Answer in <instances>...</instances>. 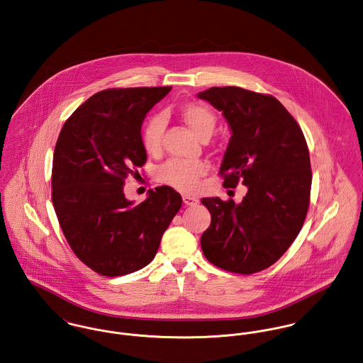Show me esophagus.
I'll return each instance as SVG.
<instances>
[{
    "instance_id": "34e87169",
    "label": "esophagus",
    "mask_w": 363,
    "mask_h": 363,
    "mask_svg": "<svg viewBox=\"0 0 363 363\" xmlns=\"http://www.w3.org/2000/svg\"><path fill=\"white\" fill-rule=\"evenodd\" d=\"M182 200H184V203H185L186 206H196V204L199 203V200L191 195H182Z\"/></svg>"
}]
</instances>
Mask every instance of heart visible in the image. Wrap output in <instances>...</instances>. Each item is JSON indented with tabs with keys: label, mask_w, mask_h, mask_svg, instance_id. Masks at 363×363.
Returning <instances> with one entry per match:
<instances>
[{
	"label": "heart",
	"mask_w": 363,
	"mask_h": 363,
	"mask_svg": "<svg viewBox=\"0 0 363 363\" xmlns=\"http://www.w3.org/2000/svg\"><path fill=\"white\" fill-rule=\"evenodd\" d=\"M179 117L199 138L211 137L217 125V117L210 108L201 104H185L178 111ZM166 128L163 114H155L146 120L140 131L142 147L147 155H156L162 149V138ZM207 174V166L201 160L169 159L156 171L159 182L181 192H192L200 179Z\"/></svg>",
	"instance_id": "1"
}]
</instances>
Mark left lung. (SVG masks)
I'll return each instance as SVG.
<instances>
[{
	"label": "left lung",
	"mask_w": 363,
	"mask_h": 363,
	"mask_svg": "<svg viewBox=\"0 0 363 363\" xmlns=\"http://www.w3.org/2000/svg\"><path fill=\"white\" fill-rule=\"evenodd\" d=\"M223 112L232 137L220 175L225 188L247 186L240 204L204 197L211 223L201 235L204 257L242 275L275 264L307 217L312 171L307 140L279 101L240 86H211L197 95Z\"/></svg>",
	"instance_id": "1"
}]
</instances>
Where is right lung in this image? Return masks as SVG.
I'll list each match as a JSON object with an SVG mask.
<instances>
[{
    "label": "right lung",
    "mask_w": 363,
    "mask_h": 363,
    "mask_svg": "<svg viewBox=\"0 0 363 363\" xmlns=\"http://www.w3.org/2000/svg\"><path fill=\"white\" fill-rule=\"evenodd\" d=\"M171 86L109 88L94 94L65 121L52 162V204L73 252L104 277L146 267L179 211L171 186L149 191L134 206L124 196L128 175L146 163L140 127Z\"/></svg>",
    "instance_id": "add662e5"
}]
</instances>
